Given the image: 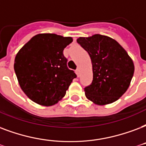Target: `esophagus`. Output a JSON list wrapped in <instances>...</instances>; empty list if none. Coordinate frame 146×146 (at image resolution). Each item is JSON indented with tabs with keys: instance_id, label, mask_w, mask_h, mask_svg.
<instances>
[{
	"instance_id": "esophagus-1",
	"label": "esophagus",
	"mask_w": 146,
	"mask_h": 146,
	"mask_svg": "<svg viewBox=\"0 0 146 146\" xmlns=\"http://www.w3.org/2000/svg\"><path fill=\"white\" fill-rule=\"evenodd\" d=\"M76 73L77 76H80V70H79V69H77V70H76Z\"/></svg>"
}]
</instances>
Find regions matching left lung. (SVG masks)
Instances as JSON below:
<instances>
[{
	"mask_svg": "<svg viewBox=\"0 0 146 146\" xmlns=\"http://www.w3.org/2000/svg\"><path fill=\"white\" fill-rule=\"evenodd\" d=\"M90 56L93 80L84 89L86 97L104 106L114 103L126 92L135 70L125 50L110 36L94 34L76 40Z\"/></svg>",
	"mask_w": 146,
	"mask_h": 146,
	"instance_id": "1",
	"label": "left lung"
}]
</instances>
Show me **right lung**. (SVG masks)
<instances>
[{"instance_id":"right-lung-1","label":"right lung","mask_w":146,"mask_h":146,"mask_svg":"<svg viewBox=\"0 0 146 146\" xmlns=\"http://www.w3.org/2000/svg\"><path fill=\"white\" fill-rule=\"evenodd\" d=\"M72 42L70 36L39 33L17 53L14 67L19 85L33 102L51 106L65 96L76 77L63 56L64 48Z\"/></svg>"}]
</instances>
